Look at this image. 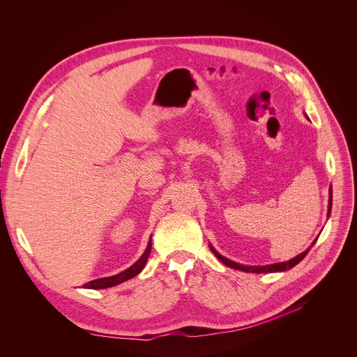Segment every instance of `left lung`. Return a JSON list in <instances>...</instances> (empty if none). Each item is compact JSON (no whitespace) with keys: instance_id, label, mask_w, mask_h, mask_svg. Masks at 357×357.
Here are the masks:
<instances>
[{"instance_id":"obj_1","label":"left lung","mask_w":357,"mask_h":357,"mask_svg":"<svg viewBox=\"0 0 357 357\" xmlns=\"http://www.w3.org/2000/svg\"><path fill=\"white\" fill-rule=\"evenodd\" d=\"M305 117L308 119V116L305 114ZM331 211H332V186H329V202H328V218L331 216ZM317 240H318V237L312 241V244L305 250V251H302L301 254H298L296 257H294V259H291V260H288V261H284V263H275V264H267V266H244V264H240V263H236V261H231V260H229V259H226L225 256H222L220 252H218L216 251V248L212 245V244H209V247H211V250L213 251V254L215 256L225 264V266H227V267H230V268H234V270H238V271H244V273H256V274H268V273H282V271H287V270H289V268H292V267H295L299 261H302L303 259H305V256H307L308 254V251L311 250V247L317 243Z\"/></svg>"}]
</instances>
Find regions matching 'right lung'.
Returning <instances> with one entry per match:
<instances>
[{"label":"right lung","instance_id":"right-lung-1","mask_svg":"<svg viewBox=\"0 0 357 357\" xmlns=\"http://www.w3.org/2000/svg\"><path fill=\"white\" fill-rule=\"evenodd\" d=\"M151 247H152V241H151V237H149V241L146 244L145 251L142 252V256L131 267H128L127 270H124V271H121V273H119L116 275H112V277L93 280V281L84 284L83 287L89 288V289H105V288L116 287V285H119V284H121V282H124V281L138 275L142 271V268L145 267L146 261H148V257H149V254H151Z\"/></svg>","mask_w":357,"mask_h":357}]
</instances>
